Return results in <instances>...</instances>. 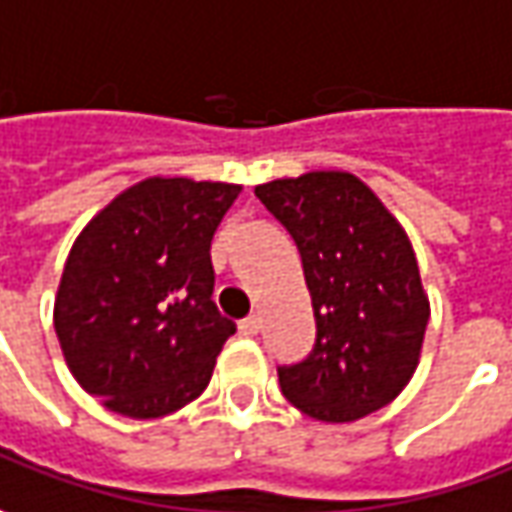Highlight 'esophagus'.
I'll return each instance as SVG.
<instances>
[{"mask_svg": "<svg viewBox=\"0 0 512 512\" xmlns=\"http://www.w3.org/2000/svg\"><path fill=\"white\" fill-rule=\"evenodd\" d=\"M237 329H240V335H246V338H255L257 332H260V318H257V315H249V318H243V321H240V326H237Z\"/></svg>", "mask_w": 512, "mask_h": 512, "instance_id": "esophagus-1", "label": "esophagus"}]
</instances>
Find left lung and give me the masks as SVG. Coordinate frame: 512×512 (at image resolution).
<instances>
[{"label":"left lung","instance_id":"1","mask_svg":"<svg viewBox=\"0 0 512 512\" xmlns=\"http://www.w3.org/2000/svg\"><path fill=\"white\" fill-rule=\"evenodd\" d=\"M292 234L315 312V346L278 381L309 418L344 424L387 407L418 367L430 303L410 240L346 171H309L255 189Z\"/></svg>","mask_w":512,"mask_h":512}]
</instances>
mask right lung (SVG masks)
I'll return each mask as SVG.
<instances>
[{"instance_id": "obj_1", "label": "right lung", "mask_w": 512, "mask_h": 512, "mask_svg": "<svg viewBox=\"0 0 512 512\" xmlns=\"http://www.w3.org/2000/svg\"><path fill=\"white\" fill-rule=\"evenodd\" d=\"M232 183L151 177L111 200L77 237L54 326L79 387L128 418H160L209 387L237 332L214 306L212 237Z\"/></svg>"}]
</instances>
